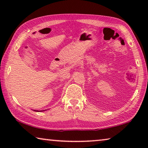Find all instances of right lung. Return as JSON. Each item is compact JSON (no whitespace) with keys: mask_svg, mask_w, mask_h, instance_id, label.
I'll return each instance as SVG.
<instances>
[{"mask_svg":"<svg viewBox=\"0 0 148 148\" xmlns=\"http://www.w3.org/2000/svg\"><path fill=\"white\" fill-rule=\"evenodd\" d=\"M45 110H40V111H39V110H34V111H35V112H43V111H45Z\"/></svg>","mask_w":148,"mask_h":148,"instance_id":"1","label":"right lung"}]
</instances>
